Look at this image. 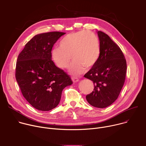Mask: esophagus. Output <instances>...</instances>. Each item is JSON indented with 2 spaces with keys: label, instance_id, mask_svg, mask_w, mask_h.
<instances>
[{
  "label": "esophagus",
  "instance_id": "1",
  "mask_svg": "<svg viewBox=\"0 0 146 146\" xmlns=\"http://www.w3.org/2000/svg\"><path fill=\"white\" fill-rule=\"evenodd\" d=\"M72 81H73V82H78V78H77V77H72Z\"/></svg>",
  "mask_w": 146,
  "mask_h": 146
}]
</instances>
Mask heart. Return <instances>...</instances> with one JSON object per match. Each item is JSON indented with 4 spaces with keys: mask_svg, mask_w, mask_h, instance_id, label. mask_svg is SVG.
Masks as SVG:
<instances>
[{
    "mask_svg": "<svg viewBox=\"0 0 146 146\" xmlns=\"http://www.w3.org/2000/svg\"><path fill=\"white\" fill-rule=\"evenodd\" d=\"M60 47L53 48L51 58L57 67L66 68L71 60L73 61L69 70L73 75L78 76L85 69L94 66L100 54V46L98 36L94 33L81 31L71 33L62 38Z\"/></svg>",
    "mask_w": 146,
    "mask_h": 146,
    "instance_id": "b5f03b06",
    "label": "heart"
}]
</instances>
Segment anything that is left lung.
<instances>
[{
  "instance_id": "1",
  "label": "left lung",
  "mask_w": 146,
  "mask_h": 146,
  "mask_svg": "<svg viewBox=\"0 0 146 146\" xmlns=\"http://www.w3.org/2000/svg\"><path fill=\"white\" fill-rule=\"evenodd\" d=\"M100 54L95 65L84 75L93 81L94 91L86 96L90 105L105 108L118 98L125 80L127 62L119 46L103 32H98Z\"/></svg>"
}]
</instances>
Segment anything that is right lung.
<instances>
[{
  "label": "right lung",
  "mask_w": 146,
  "mask_h": 146,
  "mask_svg": "<svg viewBox=\"0 0 146 146\" xmlns=\"http://www.w3.org/2000/svg\"><path fill=\"white\" fill-rule=\"evenodd\" d=\"M64 32L35 36L25 44L16 63L15 78L23 95L35 109L49 111L60 102L62 92L73 84L69 75L51 60L54 44Z\"/></svg>",
  "instance_id": "obj_1"
}]
</instances>
